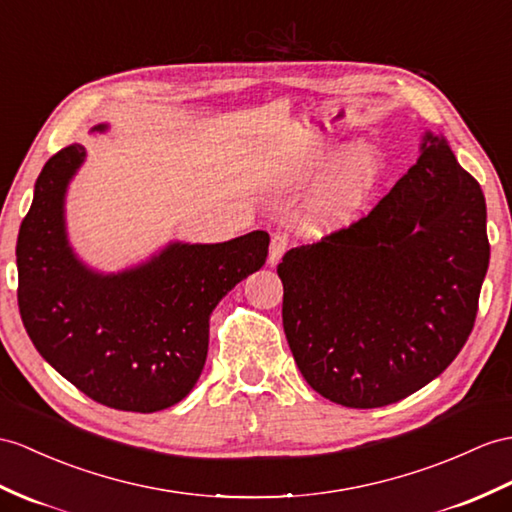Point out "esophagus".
I'll list each match as a JSON object with an SVG mask.
<instances>
[{
    "instance_id": "1",
    "label": "esophagus",
    "mask_w": 512,
    "mask_h": 512,
    "mask_svg": "<svg viewBox=\"0 0 512 512\" xmlns=\"http://www.w3.org/2000/svg\"><path fill=\"white\" fill-rule=\"evenodd\" d=\"M286 249H289V236H286V234H273L271 245H269V258H267V263H269L271 267H276V265L280 263V258L284 256Z\"/></svg>"
}]
</instances>
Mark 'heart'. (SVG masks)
<instances>
[{"mask_svg": "<svg viewBox=\"0 0 512 512\" xmlns=\"http://www.w3.org/2000/svg\"><path fill=\"white\" fill-rule=\"evenodd\" d=\"M328 152H308L291 160L278 173L282 189H302L328 169ZM382 178V158L367 145L354 147L339 165L319 180L308 199V217L317 226H345L369 206Z\"/></svg>", "mask_w": 512, "mask_h": 512, "instance_id": "obj_1", "label": "heart"}]
</instances>
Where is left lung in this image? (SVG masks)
I'll use <instances>...</instances> for the list:
<instances>
[{"label":"left lung","mask_w":512,"mask_h":512,"mask_svg":"<svg viewBox=\"0 0 512 512\" xmlns=\"http://www.w3.org/2000/svg\"><path fill=\"white\" fill-rule=\"evenodd\" d=\"M486 204L443 134L367 217L284 254L282 323L304 380L347 408L413 395L467 343L489 269Z\"/></svg>","instance_id":"8db88e82"}]
</instances>
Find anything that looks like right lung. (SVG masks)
<instances>
[{"label": "right lung", "mask_w": 512, "mask_h": 512, "mask_svg": "<svg viewBox=\"0 0 512 512\" xmlns=\"http://www.w3.org/2000/svg\"><path fill=\"white\" fill-rule=\"evenodd\" d=\"M95 126L91 132H106ZM86 158L73 143L45 162L17 239L19 313L39 354L91 400L156 413L191 393L208 354V317L265 265L269 234L173 241L117 273L91 269L67 236L65 197Z\"/></svg>", "instance_id": "add662e5"}]
</instances>
